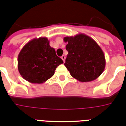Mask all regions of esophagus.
I'll use <instances>...</instances> for the list:
<instances>
[{"instance_id": "34e87169", "label": "esophagus", "mask_w": 126, "mask_h": 126, "mask_svg": "<svg viewBox=\"0 0 126 126\" xmlns=\"http://www.w3.org/2000/svg\"><path fill=\"white\" fill-rule=\"evenodd\" d=\"M61 59H62V60L63 61V62H65V56L63 55L61 57Z\"/></svg>"}]
</instances>
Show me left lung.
<instances>
[{
    "label": "left lung",
    "instance_id": "obj_1",
    "mask_svg": "<svg viewBox=\"0 0 126 126\" xmlns=\"http://www.w3.org/2000/svg\"><path fill=\"white\" fill-rule=\"evenodd\" d=\"M67 43L65 66L71 75L81 82L92 81L99 77L106 67V59L101 47L85 34L64 37Z\"/></svg>",
    "mask_w": 126,
    "mask_h": 126
}]
</instances>
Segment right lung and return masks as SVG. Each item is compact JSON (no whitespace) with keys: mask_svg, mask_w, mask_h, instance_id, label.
<instances>
[{"mask_svg":"<svg viewBox=\"0 0 126 126\" xmlns=\"http://www.w3.org/2000/svg\"><path fill=\"white\" fill-rule=\"evenodd\" d=\"M63 63L49 45L46 37L33 39L21 49L18 56L20 75L32 83H43L55 73L56 68Z\"/></svg>","mask_w":126,"mask_h":126,"instance_id":"1","label":"right lung"}]
</instances>
